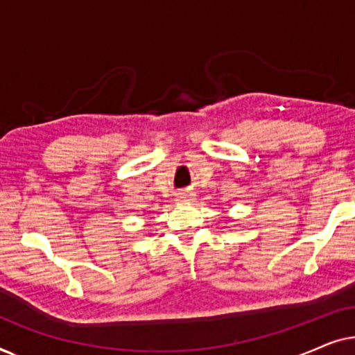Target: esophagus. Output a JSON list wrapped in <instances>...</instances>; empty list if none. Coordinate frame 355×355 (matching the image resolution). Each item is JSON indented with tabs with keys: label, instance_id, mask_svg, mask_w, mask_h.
<instances>
[{
	"label": "esophagus",
	"instance_id": "esophagus-1",
	"mask_svg": "<svg viewBox=\"0 0 355 355\" xmlns=\"http://www.w3.org/2000/svg\"><path fill=\"white\" fill-rule=\"evenodd\" d=\"M193 200H196V193L193 192H181V193H178L176 196V202L178 203H192Z\"/></svg>",
	"mask_w": 355,
	"mask_h": 355
}]
</instances>
